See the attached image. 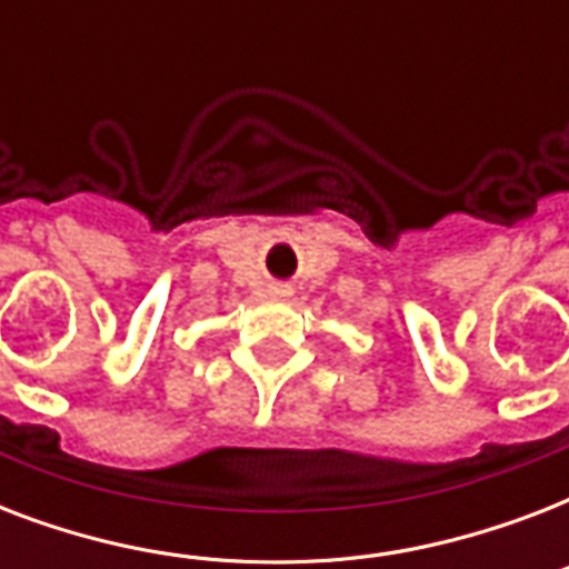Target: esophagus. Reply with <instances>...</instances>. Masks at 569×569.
<instances>
[{"instance_id":"34e87169","label":"esophagus","mask_w":569,"mask_h":569,"mask_svg":"<svg viewBox=\"0 0 569 569\" xmlns=\"http://www.w3.org/2000/svg\"><path fill=\"white\" fill-rule=\"evenodd\" d=\"M268 295H271V298H289V295H292V286H289V283H271V286H268Z\"/></svg>"}]
</instances>
